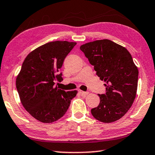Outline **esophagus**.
Returning a JSON list of instances; mask_svg holds the SVG:
<instances>
[{"mask_svg":"<svg viewBox=\"0 0 155 155\" xmlns=\"http://www.w3.org/2000/svg\"><path fill=\"white\" fill-rule=\"evenodd\" d=\"M78 92H79L80 94H81L82 95H86V94H87L89 93L88 92H84V91H81V90H78Z\"/></svg>","mask_w":155,"mask_h":155,"instance_id":"esophagus-1","label":"esophagus"}]
</instances>
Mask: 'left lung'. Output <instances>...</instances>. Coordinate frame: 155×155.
<instances>
[{"mask_svg":"<svg viewBox=\"0 0 155 155\" xmlns=\"http://www.w3.org/2000/svg\"><path fill=\"white\" fill-rule=\"evenodd\" d=\"M80 49L105 81L106 93L98 94L100 102L92 108V115L104 123L120 119L131 108L137 91L138 70L130 53L109 40L91 41Z\"/></svg>","mask_w":155,"mask_h":155,"instance_id":"8db88e82","label":"left lung"}]
</instances>
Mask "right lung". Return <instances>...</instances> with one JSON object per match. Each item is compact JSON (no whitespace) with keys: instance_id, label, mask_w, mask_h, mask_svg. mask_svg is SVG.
<instances>
[{"instance_id":"1","label":"right lung","mask_w":155,"mask_h":155,"mask_svg":"<svg viewBox=\"0 0 155 155\" xmlns=\"http://www.w3.org/2000/svg\"><path fill=\"white\" fill-rule=\"evenodd\" d=\"M76 42L51 41L30 53L16 80L23 107L36 120L51 123L65 114L77 91L66 92L55 86L63 81L59 71Z\"/></svg>"}]
</instances>
